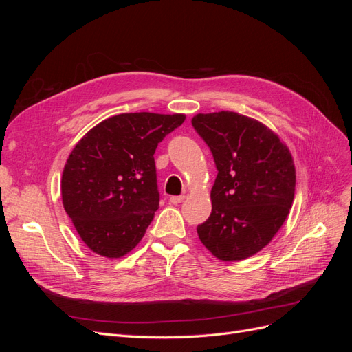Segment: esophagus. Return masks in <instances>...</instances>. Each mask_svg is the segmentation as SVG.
<instances>
[{
	"label": "esophagus",
	"mask_w": 352,
	"mask_h": 352,
	"mask_svg": "<svg viewBox=\"0 0 352 352\" xmlns=\"http://www.w3.org/2000/svg\"><path fill=\"white\" fill-rule=\"evenodd\" d=\"M185 199V195H175V197H170V202H172V204H180V202H182Z\"/></svg>",
	"instance_id": "obj_1"
}]
</instances>
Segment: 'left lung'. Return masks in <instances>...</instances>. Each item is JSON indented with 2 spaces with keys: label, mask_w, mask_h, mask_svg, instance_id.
Here are the masks:
<instances>
[{
  "label": "left lung",
  "mask_w": 352,
  "mask_h": 352,
  "mask_svg": "<svg viewBox=\"0 0 352 352\" xmlns=\"http://www.w3.org/2000/svg\"><path fill=\"white\" fill-rule=\"evenodd\" d=\"M192 126L217 167L212 210L198 225V236L219 260L248 258L273 239L289 214L292 155L267 126L238 113L197 114Z\"/></svg>",
  "instance_id": "8db88e82"
}]
</instances>
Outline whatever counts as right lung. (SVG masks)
Listing matches in <instances>:
<instances>
[{
    "label": "right lung",
    "mask_w": 352,
    "mask_h": 352,
    "mask_svg": "<svg viewBox=\"0 0 352 352\" xmlns=\"http://www.w3.org/2000/svg\"><path fill=\"white\" fill-rule=\"evenodd\" d=\"M184 122L185 114H117L73 148L63 170V206L95 254L119 258L140 243L160 202L154 153Z\"/></svg>",
    "instance_id": "obj_1"
}]
</instances>
